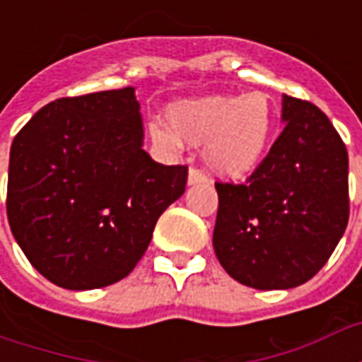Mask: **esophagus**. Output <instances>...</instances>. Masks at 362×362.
Wrapping results in <instances>:
<instances>
[{"mask_svg": "<svg viewBox=\"0 0 362 362\" xmlns=\"http://www.w3.org/2000/svg\"><path fill=\"white\" fill-rule=\"evenodd\" d=\"M204 182H207L204 173H199V170H196V168H189L188 186H196V184H204Z\"/></svg>", "mask_w": 362, "mask_h": 362, "instance_id": "34e87169", "label": "esophagus"}]
</instances>
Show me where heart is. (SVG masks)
Here are the masks:
<instances>
[{
  "instance_id": "obj_1",
  "label": "heart",
  "mask_w": 362,
  "mask_h": 362,
  "mask_svg": "<svg viewBox=\"0 0 362 362\" xmlns=\"http://www.w3.org/2000/svg\"><path fill=\"white\" fill-rule=\"evenodd\" d=\"M168 124L153 119L151 141L166 153L182 141L204 147V163L215 176L243 180L258 170L272 147L277 110L272 96L259 90L246 95H211L168 106Z\"/></svg>"
}]
</instances>
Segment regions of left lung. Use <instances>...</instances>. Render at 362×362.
<instances>
[{
  "instance_id": "1",
  "label": "left lung",
  "mask_w": 362,
  "mask_h": 362,
  "mask_svg": "<svg viewBox=\"0 0 362 362\" xmlns=\"http://www.w3.org/2000/svg\"><path fill=\"white\" fill-rule=\"evenodd\" d=\"M283 132L246 184H215L213 248L246 287L285 291L324 267L349 221V157L318 106L283 95Z\"/></svg>"
}]
</instances>
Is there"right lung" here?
<instances>
[{"instance_id":"add662e5","label":"right lung","mask_w":362,"mask_h":362,"mask_svg":"<svg viewBox=\"0 0 362 362\" xmlns=\"http://www.w3.org/2000/svg\"><path fill=\"white\" fill-rule=\"evenodd\" d=\"M134 87L58 98L13 139L7 219L36 272L90 291L124 279L158 217L186 189L188 168L143 149Z\"/></svg>"}]
</instances>
